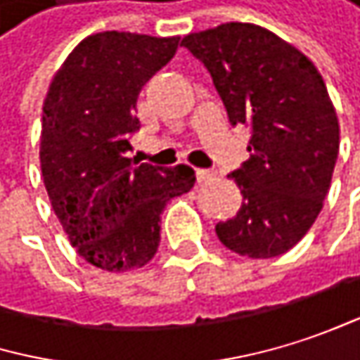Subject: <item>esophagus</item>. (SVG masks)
<instances>
[{
    "mask_svg": "<svg viewBox=\"0 0 360 360\" xmlns=\"http://www.w3.org/2000/svg\"><path fill=\"white\" fill-rule=\"evenodd\" d=\"M196 179H198V184L211 181V179H215V170H211V168H196Z\"/></svg>",
    "mask_w": 360,
    "mask_h": 360,
    "instance_id": "esophagus-1",
    "label": "esophagus"
}]
</instances>
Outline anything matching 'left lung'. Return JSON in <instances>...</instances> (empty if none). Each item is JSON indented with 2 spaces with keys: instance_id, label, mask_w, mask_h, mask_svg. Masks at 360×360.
<instances>
[{
  "instance_id": "left-lung-1",
  "label": "left lung",
  "mask_w": 360,
  "mask_h": 360,
  "mask_svg": "<svg viewBox=\"0 0 360 360\" xmlns=\"http://www.w3.org/2000/svg\"><path fill=\"white\" fill-rule=\"evenodd\" d=\"M181 46L209 69L230 124L251 128V155L230 174L243 207L215 232L238 255H283L312 228L331 186L340 124L327 86L306 54L259 25L226 22Z\"/></svg>"
}]
</instances>
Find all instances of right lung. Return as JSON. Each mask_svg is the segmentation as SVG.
<instances>
[{
    "mask_svg": "<svg viewBox=\"0 0 360 360\" xmlns=\"http://www.w3.org/2000/svg\"><path fill=\"white\" fill-rule=\"evenodd\" d=\"M179 37L103 31L82 39L44 101L39 162L52 209L75 251L107 272L143 268L160 245L166 202L194 188L188 164L162 168L126 153L136 98Z\"/></svg>",
    "mask_w": 360,
    "mask_h": 360,
    "instance_id": "obj_1",
    "label": "right lung"
}]
</instances>
